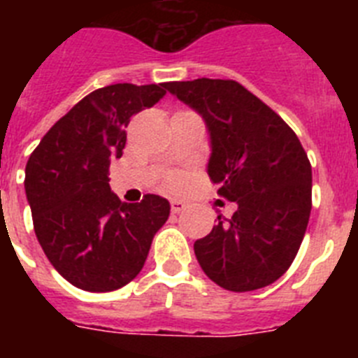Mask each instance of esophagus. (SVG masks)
<instances>
[{
	"instance_id": "esophagus-1",
	"label": "esophagus",
	"mask_w": 358,
	"mask_h": 358,
	"mask_svg": "<svg viewBox=\"0 0 358 358\" xmlns=\"http://www.w3.org/2000/svg\"><path fill=\"white\" fill-rule=\"evenodd\" d=\"M186 210V204L179 199H173L172 201V213H181V211Z\"/></svg>"
}]
</instances>
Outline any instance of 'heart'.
<instances>
[{"instance_id": "heart-1", "label": "heart", "mask_w": 358, "mask_h": 358, "mask_svg": "<svg viewBox=\"0 0 358 358\" xmlns=\"http://www.w3.org/2000/svg\"><path fill=\"white\" fill-rule=\"evenodd\" d=\"M181 181H182V177L177 176V173H176V176H170L169 177V186H170V188H177V186L181 185Z\"/></svg>"}]
</instances>
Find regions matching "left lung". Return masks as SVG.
<instances>
[{"label": "left lung", "instance_id": "obj_1", "mask_svg": "<svg viewBox=\"0 0 358 358\" xmlns=\"http://www.w3.org/2000/svg\"><path fill=\"white\" fill-rule=\"evenodd\" d=\"M164 90L199 113L210 134L208 176L235 202L194 243L199 265L233 292L262 289L296 258L312 210V166L280 116L235 80L169 82Z\"/></svg>", "mask_w": 358, "mask_h": 358}]
</instances>
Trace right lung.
Returning <instances> with one entry per match:
<instances>
[{
	"instance_id": "right-lung-1",
	"label": "right lung",
	"mask_w": 358,
	"mask_h": 358,
	"mask_svg": "<svg viewBox=\"0 0 358 358\" xmlns=\"http://www.w3.org/2000/svg\"><path fill=\"white\" fill-rule=\"evenodd\" d=\"M164 94V84L100 87L62 116L28 159L24 192L36 236L57 273L78 289L127 285L169 218L166 199L148 194L127 204L107 177L110 159L122 157L132 115Z\"/></svg>"
}]
</instances>
